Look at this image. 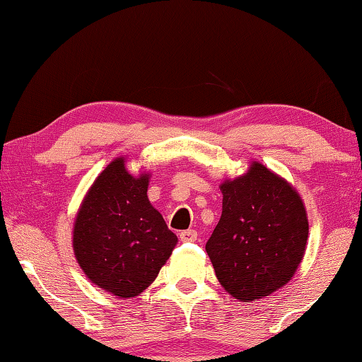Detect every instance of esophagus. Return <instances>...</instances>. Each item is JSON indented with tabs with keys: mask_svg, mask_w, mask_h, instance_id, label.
I'll return each mask as SVG.
<instances>
[{
	"mask_svg": "<svg viewBox=\"0 0 362 362\" xmlns=\"http://www.w3.org/2000/svg\"><path fill=\"white\" fill-rule=\"evenodd\" d=\"M180 240L183 243H194L196 240H198V233H196L194 230H185L180 233Z\"/></svg>",
	"mask_w": 362,
	"mask_h": 362,
	"instance_id": "obj_1",
	"label": "esophagus"
}]
</instances>
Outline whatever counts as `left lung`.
<instances>
[{
  "label": "left lung",
  "mask_w": 362,
  "mask_h": 362,
  "mask_svg": "<svg viewBox=\"0 0 362 362\" xmlns=\"http://www.w3.org/2000/svg\"><path fill=\"white\" fill-rule=\"evenodd\" d=\"M222 217L206 244L223 289L255 302L291 281L305 254L308 218L298 193L260 163L220 185Z\"/></svg>",
  "instance_id": "left-lung-1"
}]
</instances>
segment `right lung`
<instances>
[{"mask_svg":"<svg viewBox=\"0 0 362 362\" xmlns=\"http://www.w3.org/2000/svg\"><path fill=\"white\" fill-rule=\"evenodd\" d=\"M146 189L148 175L132 177L124 159H115L89 188L73 228L86 276L119 298L144 292L177 244Z\"/></svg>","mask_w":362,"mask_h":362,"instance_id":"1","label":"right lung"}]
</instances>
